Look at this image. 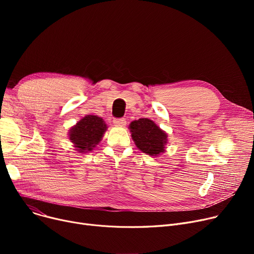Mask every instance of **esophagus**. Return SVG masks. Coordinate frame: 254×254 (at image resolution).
Masks as SVG:
<instances>
[{"label": "esophagus", "instance_id": "esophagus-1", "mask_svg": "<svg viewBox=\"0 0 254 254\" xmlns=\"http://www.w3.org/2000/svg\"><path fill=\"white\" fill-rule=\"evenodd\" d=\"M113 124H114V126H116V127H125L126 125H127V122H126L125 118H119V119H114V120H113Z\"/></svg>", "mask_w": 254, "mask_h": 254}]
</instances>
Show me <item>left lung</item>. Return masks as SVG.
I'll return each mask as SVG.
<instances>
[{
	"mask_svg": "<svg viewBox=\"0 0 254 254\" xmlns=\"http://www.w3.org/2000/svg\"><path fill=\"white\" fill-rule=\"evenodd\" d=\"M130 136L137 147L150 156L161 155L166 151L168 135L148 118L134 120L128 126Z\"/></svg>",
	"mask_w": 254,
	"mask_h": 254,
	"instance_id": "obj_1",
	"label": "left lung"
}]
</instances>
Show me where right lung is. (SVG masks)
Masks as SVG:
<instances>
[{"label": "right lung", "mask_w": 254, "mask_h": 254, "mask_svg": "<svg viewBox=\"0 0 254 254\" xmlns=\"http://www.w3.org/2000/svg\"><path fill=\"white\" fill-rule=\"evenodd\" d=\"M107 125L98 115H85L69 129V140L73 143L75 150L86 153L97 147L102 141Z\"/></svg>", "instance_id": "1"}]
</instances>
